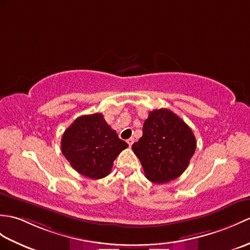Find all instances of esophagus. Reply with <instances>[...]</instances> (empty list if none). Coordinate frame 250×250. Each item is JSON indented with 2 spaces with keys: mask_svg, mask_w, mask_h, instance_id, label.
Masks as SVG:
<instances>
[{
  "mask_svg": "<svg viewBox=\"0 0 250 250\" xmlns=\"http://www.w3.org/2000/svg\"><path fill=\"white\" fill-rule=\"evenodd\" d=\"M126 143H127V145H129V146L131 147L132 145H133V143H134V138L131 137V138H129V139H126Z\"/></svg>",
  "mask_w": 250,
  "mask_h": 250,
  "instance_id": "34e87169",
  "label": "esophagus"
}]
</instances>
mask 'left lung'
I'll list each match as a JSON object with an SVG mask.
<instances>
[{
  "instance_id": "obj_1",
  "label": "left lung",
  "mask_w": 250,
  "mask_h": 250,
  "mask_svg": "<svg viewBox=\"0 0 250 250\" xmlns=\"http://www.w3.org/2000/svg\"><path fill=\"white\" fill-rule=\"evenodd\" d=\"M190 127L167 108L150 112L143 125V136L132 149L144 168L145 176L162 184L180 177L196 150Z\"/></svg>"
}]
</instances>
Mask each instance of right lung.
I'll list each match as a JSON object with an SVG mask.
<instances>
[{"instance_id": "right-lung-1", "label": "right lung", "mask_w": 250, "mask_h": 250, "mask_svg": "<svg viewBox=\"0 0 250 250\" xmlns=\"http://www.w3.org/2000/svg\"><path fill=\"white\" fill-rule=\"evenodd\" d=\"M62 152L81 175L102 179L112 170L118 154L127 147L100 113L75 119L63 132Z\"/></svg>"}]
</instances>
